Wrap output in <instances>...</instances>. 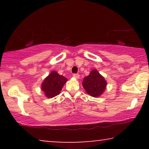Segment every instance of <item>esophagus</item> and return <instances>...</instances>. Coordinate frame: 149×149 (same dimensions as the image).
<instances>
[{"label":"esophagus","instance_id":"esophagus-1","mask_svg":"<svg viewBox=\"0 0 149 149\" xmlns=\"http://www.w3.org/2000/svg\"><path fill=\"white\" fill-rule=\"evenodd\" d=\"M73 77H74L75 79H79V77H80V75H79V74H73Z\"/></svg>","mask_w":149,"mask_h":149}]
</instances>
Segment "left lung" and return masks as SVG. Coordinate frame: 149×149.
<instances>
[{"mask_svg": "<svg viewBox=\"0 0 149 149\" xmlns=\"http://www.w3.org/2000/svg\"><path fill=\"white\" fill-rule=\"evenodd\" d=\"M83 87L86 92L92 97H99L107 87V81L96 69H93L88 76L83 79Z\"/></svg>", "mask_w": 149, "mask_h": 149, "instance_id": "left-lung-1", "label": "left lung"}]
</instances>
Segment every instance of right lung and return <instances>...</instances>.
I'll return each instance as SVG.
<instances>
[{
  "mask_svg": "<svg viewBox=\"0 0 149 149\" xmlns=\"http://www.w3.org/2000/svg\"><path fill=\"white\" fill-rule=\"evenodd\" d=\"M66 77L58 74L56 71H52L41 85V89L48 98H52L60 93L63 86L66 83Z\"/></svg>",
  "mask_w": 149,
  "mask_h": 149,
  "instance_id": "1",
  "label": "right lung"
}]
</instances>
